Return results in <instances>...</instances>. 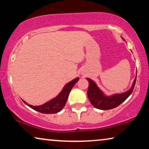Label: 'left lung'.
I'll return each instance as SVG.
<instances>
[{
	"instance_id": "8db88e82",
	"label": "left lung",
	"mask_w": 149,
	"mask_h": 149,
	"mask_svg": "<svg viewBox=\"0 0 149 149\" xmlns=\"http://www.w3.org/2000/svg\"><path fill=\"white\" fill-rule=\"evenodd\" d=\"M136 77L137 74L130 90L125 93L114 94L110 96L105 95L102 91L97 86L96 83L94 81L90 78H86L89 83L88 89L87 91L88 100L95 108L100 109V110H107L116 108L125 102L132 94L135 84H136Z\"/></svg>"
}]
</instances>
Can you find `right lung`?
Here are the masks:
<instances>
[{"mask_svg": "<svg viewBox=\"0 0 149 149\" xmlns=\"http://www.w3.org/2000/svg\"><path fill=\"white\" fill-rule=\"evenodd\" d=\"M78 80L79 78H76L67 83L65 85L63 90L56 97L45 103L44 104L41 105V106H32V105L27 104L25 101H22L28 106L39 112L43 113V114H56L62 110L63 108H64L71 88Z\"/></svg>", "mask_w": 149, "mask_h": 149, "instance_id": "right-lung-1", "label": "right lung"}]
</instances>
